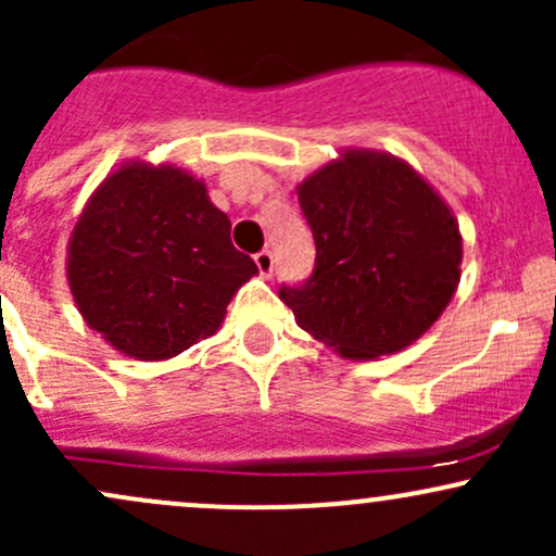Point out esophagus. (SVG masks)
Instances as JSON below:
<instances>
[{
  "instance_id": "34e87169",
  "label": "esophagus",
  "mask_w": 556,
  "mask_h": 556,
  "mask_svg": "<svg viewBox=\"0 0 556 556\" xmlns=\"http://www.w3.org/2000/svg\"><path fill=\"white\" fill-rule=\"evenodd\" d=\"M253 261H256L261 277H271V271H274V256H271V251H258L256 256H253Z\"/></svg>"
}]
</instances>
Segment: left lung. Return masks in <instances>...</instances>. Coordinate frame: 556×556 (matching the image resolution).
I'll use <instances>...</instances> for the list:
<instances>
[{
	"label": "left lung",
	"mask_w": 556,
	"mask_h": 556,
	"mask_svg": "<svg viewBox=\"0 0 556 556\" xmlns=\"http://www.w3.org/2000/svg\"><path fill=\"white\" fill-rule=\"evenodd\" d=\"M316 269L282 287L300 329L342 358L405 350L444 314L460 285L455 214L405 159L344 149L298 185Z\"/></svg>",
	"instance_id": "left-lung-1"
}]
</instances>
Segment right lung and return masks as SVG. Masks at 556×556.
<instances>
[{"label": "right lung", "instance_id": "add662e5", "mask_svg": "<svg viewBox=\"0 0 556 556\" xmlns=\"http://www.w3.org/2000/svg\"><path fill=\"white\" fill-rule=\"evenodd\" d=\"M229 227L188 169L125 162L93 190L67 242L83 321L136 361H169L212 337L258 274Z\"/></svg>", "mask_w": 556, "mask_h": 556}]
</instances>
